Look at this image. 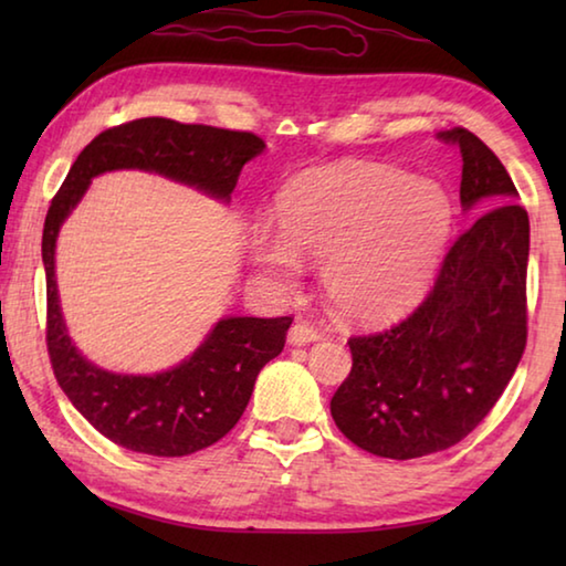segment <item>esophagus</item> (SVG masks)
Here are the masks:
<instances>
[{"label": "esophagus", "instance_id": "esophagus-1", "mask_svg": "<svg viewBox=\"0 0 566 566\" xmlns=\"http://www.w3.org/2000/svg\"><path fill=\"white\" fill-rule=\"evenodd\" d=\"M319 339V329L314 327L312 322H296L290 329V342L292 344H310Z\"/></svg>", "mask_w": 566, "mask_h": 566}]
</instances>
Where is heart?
I'll return each mask as SVG.
<instances>
[{
    "label": "heart",
    "mask_w": 566,
    "mask_h": 566,
    "mask_svg": "<svg viewBox=\"0 0 566 566\" xmlns=\"http://www.w3.org/2000/svg\"><path fill=\"white\" fill-rule=\"evenodd\" d=\"M282 234L256 232L254 254L292 286L300 256L324 264L327 300L342 317L405 314L432 282L452 232V202L427 179L381 165L306 171L280 197Z\"/></svg>",
    "instance_id": "heart-1"
}]
</instances>
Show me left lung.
<instances>
[{"mask_svg":"<svg viewBox=\"0 0 566 566\" xmlns=\"http://www.w3.org/2000/svg\"><path fill=\"white\" fill-rule=\"evenodd\" d=\"M459 199L484 209L457 237L434 286L395 327L349 337L352 371L332 417L352 444L387 459L442 452L474 432L526 347L530 217L500 157L464 127Z\"/></svg>","mask_w":566,"mask_h":566,"instance_id":"8db88e82","label":"left lung"}]
</instances>
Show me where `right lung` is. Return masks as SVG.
Segmentation results:
<instances>
[{"label":"right lung","mask_w":566,"mask_h":566,"mask_svg":"<svg viewBox=\"0 0 566 566\" xmlns=\"http://www.w3.org/2000/svg\"><path fill=\"white\" fill-rule=\"evenodd\" d=\"M264 142L252 132L134 119L97 134L66 175L44 219L46 352L72 405L109 442L155 457H185L219 442L252 397L266 361L284 349L292 317H227L179 367L151 377L112 375L94 367L66 337L54 282V244L64 217L92 177L112 169H147L229 199L242 167Z\"/></svg>","instance_id":"obj_1"}]
</instances>
